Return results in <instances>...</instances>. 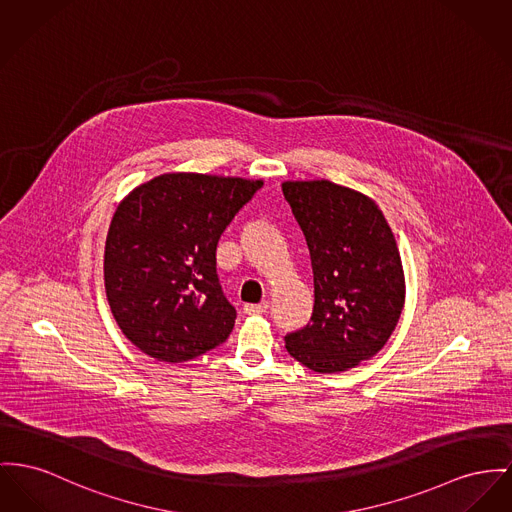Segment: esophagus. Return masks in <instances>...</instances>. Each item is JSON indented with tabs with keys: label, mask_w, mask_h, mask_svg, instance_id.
Instances as JSON below:
<instances>
[{
	"label": "esophagus",
	"mask_w": 512,
	"mask_h": 512,
	"mask_svg": "<svg viewBox=\"0 0 512 512\" xmlns=\"http://www.w3.org/2000/svg\"><path fill=\"white\" fill-rule=\"evenodd\" d=\"M268 301H262V303H258V305H244L242 308V312L244 314H248V316H260V314H264L266 310H268Z\"/></svg>",
	"instance_id": "34e87169"
}]
</instances>
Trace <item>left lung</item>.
Returning <instances> with one entry per match:
<instances>
[{"mask_svg":"<svg viewBox=\"0 0 512 512\" xmlns=\"http://www.w3.org/2000/svg\"><path fill=\"white\" fill-rule=\"evenodd\" d=\"M283 196L307 239L314 308L303 330L287 334L291 357L332 375L375 357L406 301L394 233L365 194L330 180H287Z\"/></svg>","mask_w":512,"mask_h":512,"instance_id":"1","label":"left lung"}]
</instances>
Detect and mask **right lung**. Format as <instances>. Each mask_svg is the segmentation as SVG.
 I'll use <instances>...</instances> for the list:
<instances>
[{
    "label": "right lung",
    "instance_id": "add662e5",
    "mask_svg": "<svg viewBox=\"0 0 512 512\" xmlns=\"http://www.w3.org/2000/svg\"><path fill=\"white\" fill-rule=\"evenodd\" d=\"M264 180L167 172L116 207L104 244V289L122 334L145 355L182 363L229 338L215 250Z\"/></svg>",
    "mask_w": 512,
    "mask_h": 512
}]
</instances>
